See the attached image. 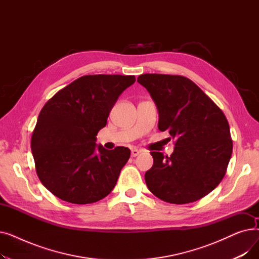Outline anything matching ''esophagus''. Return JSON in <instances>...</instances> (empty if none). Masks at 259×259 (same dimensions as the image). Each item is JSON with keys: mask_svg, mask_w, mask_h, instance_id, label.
I'll return each mask as SVG.
<instances>
[{"mask_svg": "<svg viewBox=\"0 0 259 259\" xmlns=\"http://www.w3.org/2000/svg\"><path fill=\"white\" fill-rule=\"evenodd\" d=\"M140 153H141V151L138 150V149H132V150H131V156H132V157L138 156Z\"/></svg>", "mask_w": 259, "mask_h": 259, "instance_id": "obj_1", "label": "esophagus"}]
</instances>
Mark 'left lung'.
<instances>
[{
  "label": "left lung",
  "mask_w": 259,
  "mask_h": 259,
  "mask_svg": "<svg viewBox=\"0 0 259 259\" xmlns=\"http://www.w3.org/2000/svg\"><path fill=\"white\" fill-rule=\"evenodd\" d=\"M138 81L151 94L158 129L169 131L174 151L150 152L153 166L145 174L148 189L170 203H189L209 194L224 179L233 142L222 109L183 75L146 73Z\"/></svg>",
  "instance_id": "1"
}]
</instances>
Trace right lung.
I'll list each match as a JSON object with an SVG mask.
<instances>
[{"instance_id": "right-lung-1", "label": "right lung", "mask_w": 259, "mask_h": 259, "mask_svg": "<svg viewBox=\"0 0 259 259\" xmlns=\"http://www.w3.org/2000/svg\"><path fill=\"white\" fill-rule=\"evenodd\" d=\"M134 75H84L58 91L40 110L31 137L38 179L62 200L86 205L110 193L130 157L126 147H98V132Z\"/></svg>"}]
</instances>
